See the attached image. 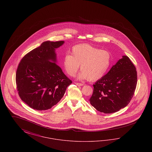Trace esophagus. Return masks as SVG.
<instances>
[{
    "mask_svg": "<svg viewBox=\"0 0 152 152\" xmlns=\"http://www.w3.org/2000/svg\"><path fill=\"white\" fill-rule=\"evenodd\" d=\"M75 84L77 86H83L84 85L83 83H75Z\"/></svg>",
    "mask_w": 152,
    "mask_h": 152,
    "instance_id": "esophagus-1",
    "label": "esophagus"
}]
</instances>
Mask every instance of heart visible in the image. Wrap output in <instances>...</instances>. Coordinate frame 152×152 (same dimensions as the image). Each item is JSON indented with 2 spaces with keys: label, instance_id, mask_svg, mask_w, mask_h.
I'll use <instances>...</instances> for the list:
<instances>
[{
  "label": "heart",
  "instance_id": "b5f03b06",
  "mask_svg": "<svg viewBox=\"0 0 152 152\" xmlns=\"http://www.w3.org/2000/svg\"><path fill=\"white\" fill-rule=\"evenodd\" d=\"M111 61L112 56L109 51L82 44L73 47L71 55H65L63 63L66 72L69 76H73L80 65L81 71L78 79L96 81L107 72Z\"/></svg>",
  "mask_w": 152,
  "mask_h": 152
}]
</instances>
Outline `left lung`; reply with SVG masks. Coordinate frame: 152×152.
I'll use <instances>...</instances> for the list:
<instances>
[{
    "mask_svg": "<svg viewBox=\"0 0 152 152\" xmlns=\"http://www.w3.org/2000/svg\"><path fill=\"white\" fill-rule=\"evenodd\" d=\"M137 82L135 66L128 56H123L108 72L94 84L90 103L100 112H116L130 102Z\"/></svg>",
    "mask_w": 152,
    "mask_h": 152,
    "instance_id": "left-lung-1",
    "label": "left lung"
}]
</instances>
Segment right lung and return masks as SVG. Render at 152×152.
<instances>
[{
    "instance_id": "add662e5",
    "label": "right lung",
    "mask_w": 152,
    "mask_h": 152,
    "mask_svg": "<svg viewBox=\"0 0 152 152\" xmlns=\"http://www.w3.org/2000/svg\"><path fill=\"white\" fill-rule=\"evenodd\" d=\"M64 41L44 42L22 58L16 73L18 94L31 108L44 110L57 104L72 82L56 63L55 49Z\"/></svg>"
}]
</instances>
